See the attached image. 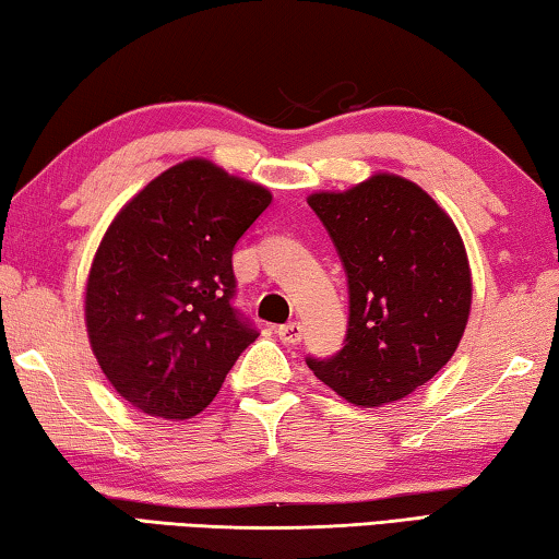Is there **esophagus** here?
Wrapping results in <instances>:
<instances>
[{
	"instance_id": "1",
	"label": "esophagus",
	"mask_w": 559,
	"mask_h": 559,
	"mask_svg": "<svg viewBox=\"0 0 559 559\" xmlns=\"http://www.w3.org/2000/svg\"><path fill=\"white\" fill-rule=\"evenodd\" d=\"M277 336L285 344H299L301 342V324L299 322H289V324H282L277 329Z\"/></svg>"
}]
</instances>
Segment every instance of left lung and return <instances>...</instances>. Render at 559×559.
<instances>
[{"instance_id":"left-lung-1","label":"left lung","mask_w":559,"mask_h":559,"mask_svg":"<svg viewBox=\"0 0 559 559\" xmlns=\"http://www.w3.org/2000/svg\"><path fill=\"white\" fill-rule=\"evenodd\" d=\"M349 282V332L317 379L361 408L406 399L459 349L471 317L468 252L451 215L393 173L307 198Z\"/></svg>"}]
</instances>
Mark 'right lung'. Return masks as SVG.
Returning <instances> with one entry per match:
<instances>
[{"label":"right lung","instance_id":"add662e5","mask_svg":"<svg viewBox=\"0 0 559 559\" xmlns=\"http://www.w3.org/2000/svg\"><path fill=\"white\" fill-rule=\"evenodd\" d=\"M272 193L207 158L163 170L118 210L91 262V352L133 408L198 416L258 332L230 305L233 250Z\"/></svg>","mask_w":559,"mask_h":559}]
</instances>
